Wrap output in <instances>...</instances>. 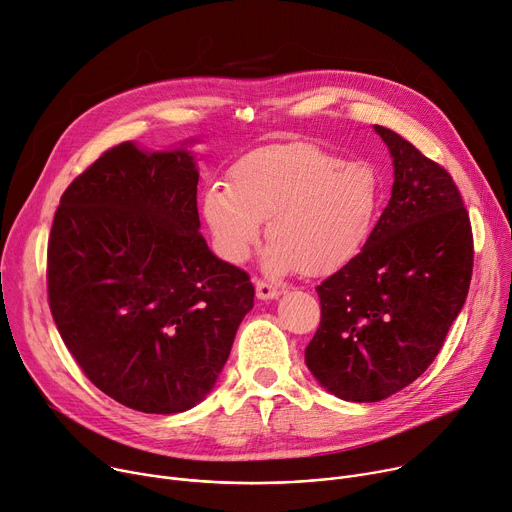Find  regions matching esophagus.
<instances>
[{
  "label": "esophagus",
  "instance_id": "1",
  "mask_svg": "<svg viewBox=\"0 0 512 512\" xmlns=\"http://www.w3.org/2000/svg\"><path fill=\"white\" fill-rule=\"evenodd\" d=\"M281 295V289L274 287L266 281H256V297L262 299V301H268V299H277Z\"/></svg>",
  "mask_w": 512,
  "mask_h": 512
}]
</instances>
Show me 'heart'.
<instances>
[{
  "mask_svg": "<svg viewBox=\"0 0 512 512\" xmlns=\"http://www.w3.org/2000/svg\"><path fill=\"white\" fill-rule=\"evenodd\" d=\"M379 180L365 160H340L307 143L258 149L203 196V215L221 256L248 260L266 219L264 268L320 274L355 256L371 233Z\"/></svg>",
  "mask_w": 512,
  "mask_h": 512,
  "instance_id": "obj_1",
  "label": "heart"
}]
</instances>
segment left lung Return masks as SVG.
<instances>
[{
	"mask_svg": "<svg viewBox=\"0 0 512 512\" xmlns=\"http://www.w3.org/2000/svg\"><path fill=\"white\" fill-rule=\"evenodd\" d=\"M391 199L363 250L316 287L322 322L305 365L336 398L379 402L435 361L465 303L474 238L445 168L391 129Z\"/></svg>",
	"mask_w": 512,
	"mask_h": 512,
	"instance_id": "left-lung-1",
	"label": "left lung"
}]
</instances>
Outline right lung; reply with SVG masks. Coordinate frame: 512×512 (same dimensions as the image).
Wrapping results in <instances>:
<instances>
[{
  "label": "right lung",
  "mask_w": 512,
  "mask_h": 512,
  "mask_svg": "<svg viewBox=\"0 0 512 512\" xmlns=\"http://www.w3.org/2000/svg\"><path fill=\"white\" fill-rule=\"evenodd\" d=\"M184 145L102 153L63 192L49 238L65 346L100 391L145 414L203 402L254 307L248 274L199 231V170Z\"/></svg>",
  "instance_id": "1"
}]
</instances>
